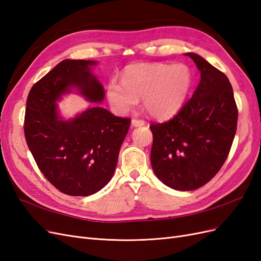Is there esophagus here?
Here are the masks:
<instances>
[{"instance_id": "esophagus-1", "label": "esophagus", "mask_w": 261, "mask_h": 261, "mask_svg": "<svg viewBox=\"0 0 261 261\" xmlns=\"http://www.w3.org/2000/svg\"><path fill=\"white\" fill-rule=\"evenodd\" d=\"M145 124H146V122L144 120H136V118H134V120H132V126H133V127L144 126Z\"/></svg>"}]
</instances>
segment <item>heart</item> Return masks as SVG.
Returning a JSON list of instances; mask_svg holds the SVG:
<instances>
[{
    "mask_svg": "<svg viewBox=\"0 0 261 261\" xmlns=\"http://www.w3.org/2000/svg\"><path fill=\"white\" fill-rule=\"evenodd\" d=\"M122 85L111 82L107 97L115 112L125 114L135 108L138 99L155 118H168L183 107L193 83L191 69L185 64L138 63L125 68Z\"/></svg>",
    "mask_w": 261,
    "mask_h": 261,
    "instance_id": "b5f03b06",
    "label": "heart"
}]
</instances>
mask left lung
<instances>
[{
  "instance_id": "obj_1",
  "label": "left lung",
  "mask_w": 261,
  "mask_h": 261,
  "mask_svg": "<svg viewBox=\"0 0 261 261\" xmlns=\"http://www.w3.org/2000/svg\"><path fill=\"white\" fill-rule=\"evenodd\" d=\"M185 55L199 69L198 87L172 120L150 125L154 174L181 192L203 186L220 171L238 126V107L228 78L200 55Z\"/></svg>"
}]
</instances>
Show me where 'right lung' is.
Listing matches in <instances>:
<instances>
[{"label":"right lung","mask_w":261,"mask_h":261,"mask_svg":"<svg viewBox=\"0 0 261 261\" xmlns=\"http://www.w3.org/2000/svg\"><path fill=\"white\" fill-rule=\"evenodd\" d=\"M96 61L64 60L37 82L27 98L25 137L44 177L69 196L96 194L111 180L118 152L130 125L101 107L88 108L64 120L58 101L78 93L101 103L105 88L92 74Z\"/></svg>","instance_id":"1"}]
</instances>
